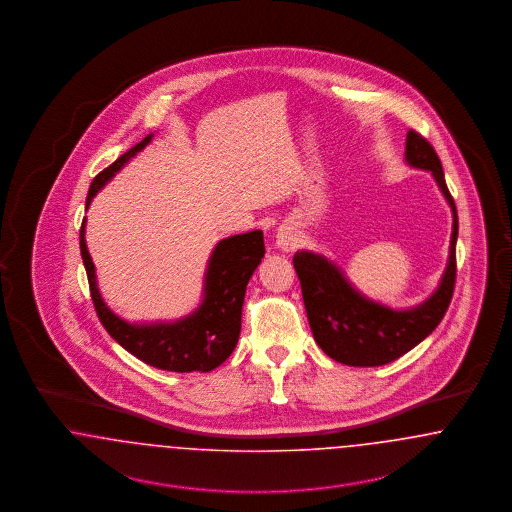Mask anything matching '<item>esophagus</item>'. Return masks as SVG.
Wrapping results in <instances>:
<instances>
[{
	"instance_id": "obj_1",
	"label": "esophagus",
	"mask_w": 512,
	"mask_h": 512,
	"mask_svg": "<svg viewBox=\"0 0 512 512\" xmlns=\"http://www.w3.org/2000/svg\"><path fill=\"white\" fill-rule=\"evenodd\" d=\"M276 245H278V249H282V251H286V253L293 251V249L299 245L297 232L293 230L292 226H280V228H278Z\"/></svg>"
}]
</instances>
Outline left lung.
<instances>
[{
  "label": "left lung",
  "mask_w": 512,
  "mask_h": 512,
  "mask_svg": "<svg viewBox=\"0 0 512 512\" xmlns=\"http://www.w3.org/2000/svg\"><path fill=\"white\" fill-rule=\"evenodd\" d=\"M405 161L414 169L432 172L453 211L447 267L436 292L428 299L411 309L397 311L368 299L324 255L303 249L293 255V267L301 282L303 303L315 341L328 357L341 365L382 366L399 359L436 330L453 297L459 219L455 201L445 184L441 161L430 142L414 130L407 132Z\"/></svg>",
  "instance_id": "obj_1"
}]
</instances>
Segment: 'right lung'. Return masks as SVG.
Wrapping results in <instances>:
<instances>
[{"instance_id":"add662e5","label":"right lung","mask_w":512,"mask_h":512,"mask_svg":"<svg viewBox=\"0 0 512 512\" xmlns=\"http://www.w3.org/2000/svg\"><path fill=\"white\" fill-rule=\"evenodd\" d=\"M153 134L128 149L113 165L99 172L86 197V209L99 190L151 142ZM86 219L80 228V253L90 282L92 301L109 336L146 365L171 372H209L222 365L242 330L245 288L265 257L261 230L236 234L215 245L203 278V299L186 317L172 322H126L103 301L98 288L96 267L86 245Z\"/></svg>"}]
</instances>
